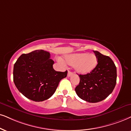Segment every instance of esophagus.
Returning <instances> with one entry per match:
<instances>
[{
  "mask_svg": "<svg viewBox=\"0 0 131 131\" xmlns=\"http://www.w3.org/2000/svg\"><path fill=\"white\" fill-rule=\"evenodd\" d=\"M73 74V73H72V72H71V71H68V77H71V75Z\"/></svg>",
  "mask_w": 131,
  "mask_h": 131,
  "instance_id": "34e87169",
  "label": "esophagus"
}]
</instances>
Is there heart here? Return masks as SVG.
Masks as SVG:
<instances>
[{"instance_id": "obj_1", "label": "heart", "mask_w": 131, "mask_h": 131, "mask_svg": "<svg viewBox=\"0 0 131 131\" xmlns=\"http://www.w3.org/2000/svg\"><path fill=\"white\" fill-rule=\"evenodd\" d=\"M65 60L69 65L74 66L77 73L86 74L95 68L98 63L97 56L94 54L75 53L65 56ZM63 62L62 59H60Z\"/></svg>"}]
</instances>
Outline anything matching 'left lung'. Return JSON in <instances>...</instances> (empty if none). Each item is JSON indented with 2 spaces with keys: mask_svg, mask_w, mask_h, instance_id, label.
I'll return each instance as SVG.
<instances>
[{
  "mask_svg": "<svg viewBox=\"0 0 131 131\" xmlns=\"http://www.w3.org/2000/svg\"><path fill=\"white\" fill-rule=\"evenodd\" d=\"M94 52L98 63L90 73L79 75L80 83L75 89L80 99L89 103L101 102L108 97L117 81V68L112 59L99 51Z\"/></svg>",
  "mask_w": 131,
  "mask_h": 131,
  "instance_id": "1",
  "label": "left lung"
}]
</instances>
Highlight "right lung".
<instances>
[{
    "mask_svg": "<svg viewBox=\"0 0 131 131\" xmlns=\"http://www.w3.org/2000/svg\"><path fill=\"white\" fill-rule=\"evenodd\" d=\"M54 63L50 53L42 49L21 54L13 69V80L19 92L34 102L50 98L68 73L54 70Z\"/></svg>",
    "mask_w": 131,
    "mask_h": 131,
    "instance_id": "1",
    "label": "right lung"
}]
</instances>
